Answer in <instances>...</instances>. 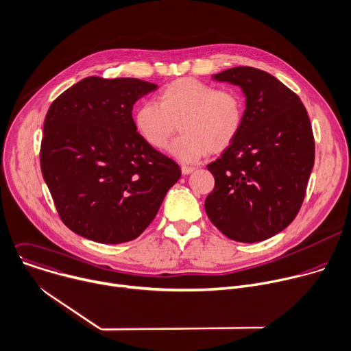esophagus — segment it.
Wrapping results in <instances>:
<instances>
[{
	"label": "esophagus",
	"instance_id": "obj_1",
	"mask_svg": "<svg viewBox=\"0 0 351 351\" xmlns=\"http://www.w3.org/2000/svg\"><path fill=\"white\" fill-rule=\"evenodd\" d=\"M181 171H182V174H184V176H186V174L193 173V171H195V169H193V167H189V166H182V167H181Z\"/></svg>",
	"mask_w": 351,
	"mask_h": 351
}]
</instances>
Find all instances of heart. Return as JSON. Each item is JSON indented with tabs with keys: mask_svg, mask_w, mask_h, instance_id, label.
Wrapping results in <instances>:
<instances>
[{
	"mask_svg": "<svg viewBox=\"0 0 351 351\" xmlns=\"http://www.w3.org/2000/svg\"><path fill=\"white\" fill-rule=\"evenodd\" d=\"M242 95L231 88L182 77L166 84L158 104L144 102L134 112V125L152 148L165 149L178 130L182 135L171 152L182 162H195L206 154L226 151L243 123Z\"/></svg>",
	"mask_w": 351,
	"mask_h": 351,
	"instance_id": "obj_1",
	"label": "heart"
}]
</instances>
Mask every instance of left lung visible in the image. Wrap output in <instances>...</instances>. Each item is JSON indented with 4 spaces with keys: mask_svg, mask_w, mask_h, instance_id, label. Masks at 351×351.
Masks as SVG:
<instances>
[{
    "mask_svg": "<svg viewBox=\"0 0 351 351\" xmlns=\"http://www.w3.org/2000/svg\"><path fill=\"white\" fill-rule=\"evenodd\" d=\"M213 79L239 86L246 109L235 141L207 166L215 189L204 208L230 239L260 242L299 213L315 159L313 128L298 94L264 70L238 66Z\"/></svg>",
    "mask_w": 351,
    "mask_h": 351,
    "instance_id": "left-lung-1",
    "label": "left lung"
}]
</instances>
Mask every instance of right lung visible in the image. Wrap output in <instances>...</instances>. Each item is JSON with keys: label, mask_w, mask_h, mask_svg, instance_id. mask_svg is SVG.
Wrapping results in <instances>:
<instances>
[{"label": "right lung", "mask_w": 351, "mask_h": 351, "mask_svg": "<svg viewBox=\"0 0 351 351\" xmlns=\"http://www.w3.org/2000/svg\"><path fill=\"white\" fill-rule=\"evenodd\" d=\"M158 86L91 76L62 93L44 120L40 165L63 224L99 243L141 235L180 166L135 130L132 105Z\"/></svg>", "instance_id": "add662e5"}]
</instances>
